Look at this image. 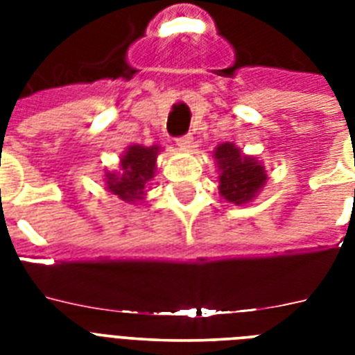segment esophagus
Listing matches in <instances>:
<instances>
[{
    "label": "esophagus",
    "instance_id": "1",
    "mask_svg": "<svg viewBox=\"0 0 355 355\" xmlns=\"http://www.w3.org/2000/svg\"><path fill=\"white\" fill-rule=\"evenodd\" d=\"M177 145L182 150H189L193 147V138H191L189 134L188 136H180V138H177Z\"/></svg>",
    "mask_w": 355,
    "mask_h": 355
}]
</instances>
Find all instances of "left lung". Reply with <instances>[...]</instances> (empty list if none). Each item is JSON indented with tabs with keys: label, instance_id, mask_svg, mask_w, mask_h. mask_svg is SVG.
Here are the masks:
<instances>
[{
	"label": "left lung",
	"instance_id": "8db88e82",
	"mask_svg": "<svg viewBox=\"0 0 355 355\" xmlns=\"http://www.w3.org/2000/svg\"><path fill=\"white\" fill-rule=\"evenodd\" d=\"M214 160L219 173V193L236 206L252 202L269 178L263 164L256 156L245 155L232 141L217 145Z\"/></svg>",
	"mask_w": 355,
	"mask_h": 355
}]
</instances>
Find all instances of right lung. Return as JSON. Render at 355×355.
Returning a JSON list of instances; mask_svg holds the SVG:
<instances>
[{
	"mask_svg": "<svg viewBox=\"0 0 355 355\" xmlns=\"http://www.w3.org/2000/svg\"><path fill=\"white\" fill-rule=\"evenodd\" d=\"M160 145H128L119 158L118 171H105V186L118 199L134 205L145 199V188L156 175V158Z\"/></svg>",
	"mask_w": 355,
	"mask_h": 355,
	"instance_id": "1",
	"label": "right lung"
}]
</instances>
